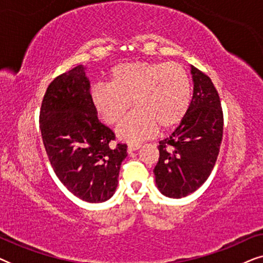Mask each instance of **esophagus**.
<instances>
[{
	"label": "esophagus",
	"mask_w": 263,
	"mask_h": 263,
	"mask_svg": "<svg viewBox=\"0 0 263 263\" xmlns=\"http://www.w3.org/2000/svg\"><path fill=\"white\" fill-rule=\"evenodd\" d=\"M140 147H141V145H139V143H136V145H129L128 146V153H133L134 151L139 149Z\"/></svg>",
	"instance_id": "34e87169"
}]
</instances>
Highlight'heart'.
Segmentation results:
<instances>
[{
	"label": "heart",
	"mask_w": 263,
	"mask_h": 263,
	"mask_svg": "<svg viewBox=\"0 0 263 263\" xmlns=\"http://www.w3.org/2000/svg\"><path fill=\"white\" fill-rule=\"evenodd\" d=\"M192 98V82L186 70L176 62H128L115 66L110 84L91 89L93 106L105 123H120L132 100L136 110L117 128V136L139 142L167 130L184 118Z\"/></svg>",
	"instance_id": "1"
}]
</instances>
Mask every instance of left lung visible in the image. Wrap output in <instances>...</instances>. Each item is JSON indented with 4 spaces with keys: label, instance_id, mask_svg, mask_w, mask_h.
<instances>
[{
    "label": "left lung",
    "instance_id": "obj_1",
    "mask_svg": "<svg viewBox=\"0 0 263 263\" xmlns=\"http://www.w3.org/2000/svg\"><path fill=\"white\" fill-rule=\"evenodd\" d=\"M194 93L189 109L176 130L159 141L154 167L158 189L172 199L185 197L210 177L222 140L220 98L206 74L192 66Z\"/></svg>",
    "mask_w": 263,
    "mask_h": 263
}]
</instances>
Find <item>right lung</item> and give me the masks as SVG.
Wrapping results in <instances>:
<instances>
[{
  "mask_svg": "<svg viewBox=\"0 0 263 263\" xmlns=\"http://www.w3.org/2000/svg\"><path fill=\"white\" fill-rule=\"evenodd\" d=\"M39 123L46 154L63 185L87 202L109 200L117 188L127 145H112V130L97 117L84 66L51 81Z\"/></svg>",
  "mask_w": 263,
  "mask_h": 263,
  "instance_id": "add662e5",
  "label": "right lung"
}]
</instances>
